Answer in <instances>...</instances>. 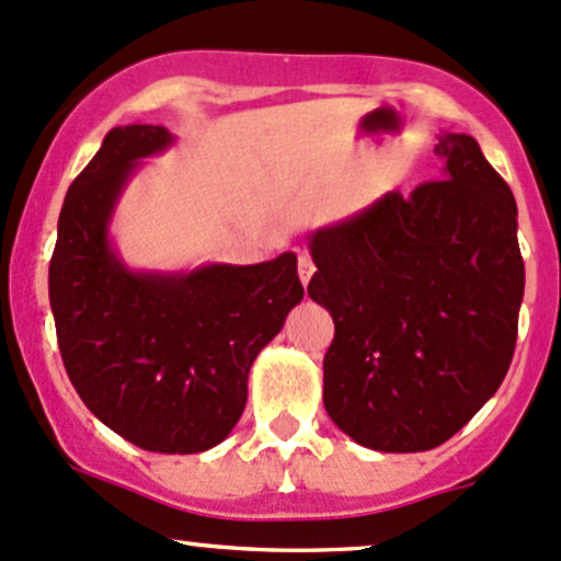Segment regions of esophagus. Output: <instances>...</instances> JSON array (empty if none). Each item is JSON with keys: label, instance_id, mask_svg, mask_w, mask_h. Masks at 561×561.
Returning a JSON list of instances; mask_svg holds the SVG:
<instances>
[{"label": "esophagus", "instance_id": "obj_1", "mask_svg": "<svg viewBox=\"0 0 561 561\" xmlns=\"http://www.w3.org/2000/svg\"><path fill=\"white\" fill-rule=\"evenodd\" d=\"M313 272H317V266H313L311 255H306V253H302V255H300V259H298V276H300L302 287H306V285H308V282H311V276H313Z\"/></svg>", "mask_w": 561, "mask_h": 561}]
</instances>
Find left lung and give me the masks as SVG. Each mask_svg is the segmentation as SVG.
<instances>
[{
	"label": "left lung",
	"instance_id": "left-lung-1",
	"mask_svg": "<svg viewBox=\"0 0 561 561\" xmlns=\"http://www.w3.org/2000/svg\"><path fill=\"white\" fill-rule=\"evenodd\" d=\"M443 179L313 231L308 295L332 313L324 409L358 446L446 443L504 382L525 263L517 203L469 134L435 145Z\"/></svg>",
	"mask_w": 561,
	"mask_h": 561
}]
</instances>
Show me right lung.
I'll list each match as a JSON object with an SVG mask.
<instances>
[{
  "label": "right lung",
  "instance_id": "obj_1",
  "mask_svg": "<svg viewBox=\"0 0 561 561\" xmlns=\"http://www.w3.org/2000/svg\"><path fill=\"white\" fill-rule=\"evenodd\" d=\"M169 128L115 126L70 184L49 261L57 345L76 392L102 424L158 454L218 446L242 416L255 356L302 300L295 253L190 274L131 272L107 227L139 158Z\"/></svg>",
  "mask_w": 561,
  "mask_h": 561
}]
</instances>
